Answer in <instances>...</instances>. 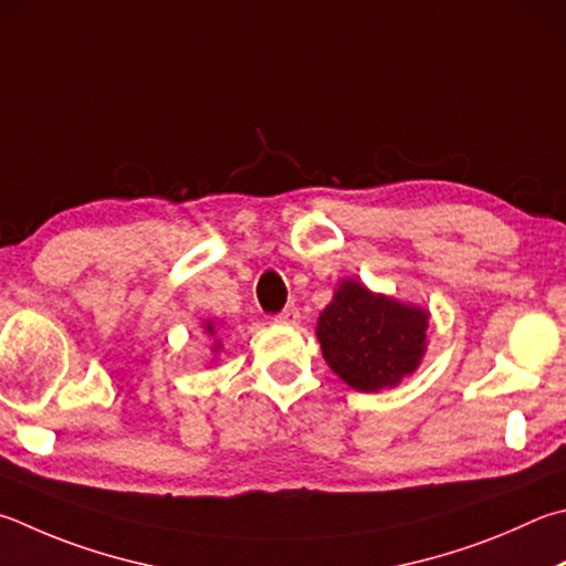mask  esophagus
<instances>
[{
    "mask_svg": "<svg viewBox=\"0 0 566 566\" xmlns=\"http://www.w3.org/2000/svg\"><path fill=\"white\" fill-rule=\"evenodd\" d=\"M300 318H302V314H300V310H296V306H286V310H282L280 314L274 316V322H280V324H300Z\"/></svg>",
    "mask_w": 566,
    "mask_h": 566,
    "instance_id": "esophagus-1",
    "label": "esophagus"
}]
</instances>
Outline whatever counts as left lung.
<instances>
[{
  "label": "left lung",
  "instance_id": "8db88e82",
  "mask_svg": "<svg viewBox=\"0 0 566 566\" xmlns=\"http://www.w3.org/2000/svg\"><path fill=\"white\" fill-rule=\"evenodd\" d=\"M426 312L344 282L318 314L316 336L332 371L368 394L416 371L426 352Z\"/></svg>",
  "mask_w": 566,
  "mask_h": 566
}]
</instances>
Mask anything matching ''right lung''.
I'll use <instances>...</instances> for the list:
<instances>
[{
	"label": "right lung",
	"instance_id": "obj_1",
	"mask_svg": "<svg viewBox=\"0 0 566 566\" xmlns=\"http://www.w3.org/2000/svg\"><path fill=\"white\" fill-rule=\"evenodd\" d=\"M205 328H208V332H210V334H212V326H210V324H208V326H205Z\"/></svg>",
	"mask_w": 566,
	"mask_h": 566
}]
</instances>
